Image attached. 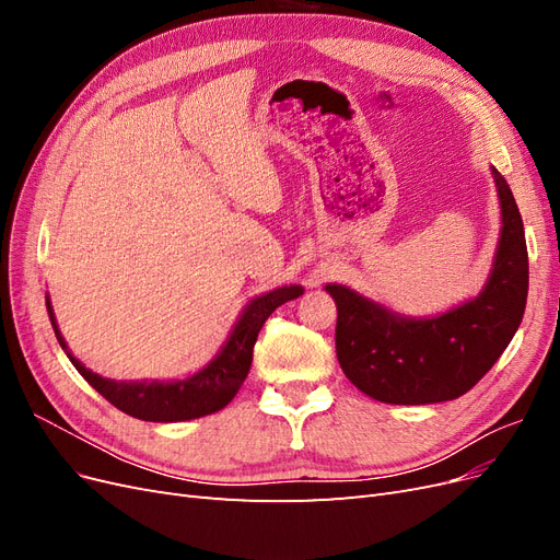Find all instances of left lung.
<instances>
[{
	"label": "left lung",
	"mask_w": 560,
	"mask_h": 560,
	"mask_svg": "<svg viewBox=\"0 0 560 560\" xmlns=\"http://www.w3.org/2000/svg\"><path fill=\"white\" fill-rule=\"evenodd\" d=\"M502 231L481 294L436 317H404L346 284L336 301V358L348 381L385 404L463 397L514 338L528 299V247L510 184L493 167Z\"/></svg>",
	"instance_id": "left-lung-1"
}]
</instances>
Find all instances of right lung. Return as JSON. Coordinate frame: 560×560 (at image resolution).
<instances>
[{
  "instance_id": "add662e5",
  "label": "right lung",
  "mask_w": 560,
  "mask_h": 560,
  "mask_svg": "<svg viewBox=\"0 0 560 560\" xmlns=\"http://www.w3.org/2000/svg\"><path fill=\"white\" fill-rule=\"evenodd\" d=\"M301 294H303L301 284H290L252 299L245 306L243 315L238 317V322H235L229 341L214 354V360L202 366L200 371H196V374L186 376L182 381H171V383H161V381L126 383V381H109L93 374L91 369L83 366L77 358H72V352L67 350V343L58 329V322L48 299H46V308H48V317H50V325H54L58 343L67 352V358L72 360L79 374L86 378L109 404H114L118 411H124L132 418L149 420V422H179V420L210 416L214 411L224 409L249 374L252 350H254V343H257V336L264 327V322L278 306H282V303L292 301Z\"/></svg>"
}]
</instances>
